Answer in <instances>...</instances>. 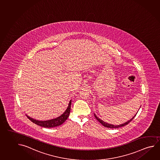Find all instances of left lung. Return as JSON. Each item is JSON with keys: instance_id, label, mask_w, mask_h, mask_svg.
Masks as SVG:
<instances>
[{"instance_id": "left-lung-1", "label": "left lung", "mask_w": 160, "mask_h": 160, "mask_svg": "<svg viewBox=\"0 0 160 160\" xmlns=\"http://www.w3.org/2000/svg\"><path fill=\"white\" fill-rule=\"evenodd\" d=\"M137 114L134 116L133 118H132V119H130V120H129L128 122H125L124 124H122L119 125H114L110 124H108V123H107V122H103V120H101L100 119H99L98 118L95 114H94V115H95V117L96 118V119L98 120V122H100L101 124L103 126H104L106 128H118L122 127H124L125 125H126L128 124L129 122H130L134 118V117H136V115Z\"/></svg>"}]
</instances>
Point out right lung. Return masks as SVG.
<instances>
[{"instance_id":"right-lung-1","label":"right lung","mask_w":160,"mask_h":160,"mask_svg":"<svg viewBox=\"0 0 160 160\" xmlns=\"http://www.w3.org/2000/svg\"><path fill=\"white\" fill-rule=\"evenodd\" d=\"M71 103H72V101L71 100L69 101L68 108L65 110V112L61 116L57 118L56 119L50 120H46V121H38V120L33 119L27 115L26 116L28 118V119H29V120H30L31 122L38 125L42 127H56L62 124V123L64 122H65V120L68 119V117L70 114V111H71Z\"/></svg>"}]
</instances>
